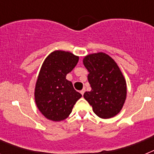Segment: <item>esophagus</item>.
I'll return each instance as SVG.
<instances>
[{
	"label": "esophagus",
	"mask_w": 154,
	"mask_h": 154,
	"mask_svg": "<svg viewBox=\"0 0 154 154\" xmlns=\"http://www.w3.org/2000/svg\"><path fill=\"white\" fill-rule=\"evenodd\" d=\"M80 93H81L82 95V96H83L84 93H85V89H82V90L80 91Z\"/></svg>",
	"instance_id": "esophagus-1"
}]
</instances>
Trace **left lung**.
<instances>
[{"label": "left lung", "mask_w": 154, "mask_h": 154, "mask_svg": "<svg viewBox=\"0 0 154 154\" xmlns=\"http://www.w3.org/2000/svg\"><path fill=\"white\" fill-rule=\"evenodd\" d=\"M83 64L89 72L88 81L92 88L84 93V98L99 117H113L120 112L126 97V80L119 66L103 52L87 55Z\"/></svg>", "instance_id": "left-lung-1"}]
</instances>
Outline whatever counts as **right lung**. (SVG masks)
<instances>
[{
    "label": "right lung",
    "mask_w": 154,
    "mask_h": 154,
    "mask_svg": "<svg viewBox=\"0 0 154 154\" xmlns=\"http://www.w3.org/2000/svg\"><path fill=\"white\" fill-rule=\"evenodd\" d=\"M79 62V57L65 51L51 52L44 61L37 79L35 99L37 107L47 119H65L82 95L75 90L66 75Z\"/></svg>",
    "instance_id": "1"
}]
</instances>
